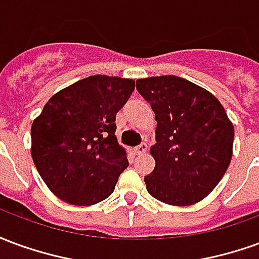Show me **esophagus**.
I'll return each mask as SVG.
<instances>
[{"label": "esophagus", "instance_id": "esophagus-1", "mask_svg": "<svg viewBox=\"0 0 259 259\" xmlns=\"http://www.w3.org/2000/svg\"><path fill=\"white\" fill-rule=\"evenodd\" d=\"M147 148H148V147H147L146 143H141L140 146L136 147L135 151H136V154H137V155H141V154H144V152L147 151Z\"/></svg>", "mask_w": 259, "mask_h": 259}]
</instances>
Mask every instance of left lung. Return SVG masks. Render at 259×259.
I'll return each instance as SVG.
<instances>
[{
    "label": "left lung",
    "instance_id": "left-lung-1",
    "mask_svg": "<svg viewBox=\"0 0 259 259\" xmlns=\"http://www.w3.org/2000/svg\"><path fill=\"white\" fill-rule=\"evenodd\" d=\"M136 83L157 120V143L150 150L155 168L144 178L147 191L169 205H193L229 168L233 123L217 97L189 80L168 74Z\"/></svg>",
    "mask_w": 259,
    "mask_h": 259
}]
</instances>
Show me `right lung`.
Here are the masks:
<instances>
[{
	"label": "right lung",
	"instance_id": "1",
	"mask_svg": "<svg viewBox=\"0 0 259 259\" xmlns=\"http://www.w3.org/2000/svg\"><path fill=\"white\" fill-rule=\"evenodd\" d=\"M135 80L94 74L54 94L31 124V158L50 190L72 205L112 194L127 155L115 136L116 113Z\"/></svg>",
	"mask_w": 259,
	"mask_h": 259
}]
</instances>
